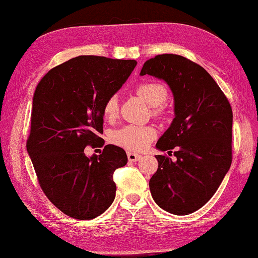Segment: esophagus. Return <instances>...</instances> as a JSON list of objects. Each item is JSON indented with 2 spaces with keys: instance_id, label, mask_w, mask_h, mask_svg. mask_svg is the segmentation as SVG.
Masks as SVG:
<instances>
[{
  "instance_id": "esophagus-1",
  "label": "esophagus",
  "mask_w": 258,
  "mask_h": 258,
  "mask_svg": "<svg viewBox=\"0 0 258 258\" xmlns=\"http://www.w3.org/2000/svg\"><path fill=\"white\" fill-rule=\"evenodd\" d=\"M127 156H128V160H129L130 162L138 161L140 158H141V155L136 154V153H131V152H128V153H127Z\"/></svg>"
}]
</instances>
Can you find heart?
<instances>
[{
    "label": "heart",
    "instance_id": "1",
    "mask_svg": "<svg viewBox=\"0 0 258 258\" xmlns=\"http://www.w3.org/2000/svg\"><path fill=\"white\" fill-rule=\"evenodd\" d=\"M137 92L151 106H154V114L160 115L162 107L160 106L168 98L166 86L159 82H144L137 86ZM103 115L106 119L112 120L118 115L119 99L116 95L108 96L103 103ZM156 136L154 128L148 126H135L127 124L119 129L114 130L110 140L115 145L121 146L128 151L141 152L152 143Z\"/></svg>",
    "mask_w": 258,
    "mask_h": 258
}]
</instances>
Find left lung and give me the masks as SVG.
<instances>
[{"label":"left lung","mask_w":258,"mask_h":258,"mask_svg":"<svg viewBox=\"0 0 258 258\" xmlns=\"http://www.w3.org/2000/svg\"><path fill=\"white\" fill-rule=\"evenodd\" d=\"M141 75L166 81L174 96L175 118L158 140V169L150 179L160 208L187 215L204 207L220 187L232 160V110L227 97L206 70L175 53L147 60ZM172 153V152H171Z\"/></svg>","instance_id":"1"}]
</instances>
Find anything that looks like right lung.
Segmentation results:
<instances>
[{"instance_id": "right-lung-1", "label": "right lung", "mask_w": 258, "mask_h": 258, "mask_svg": "<svg viewBox=\"0 0 258 258\" xmlns=\"http://www.w3.org/2000/svg\"><path fill=\"white\" fill-rule=\"evenodd\" d=\"M136 60L80 56L52 68L37 84L27 151L38 184L51 204L76 220H92L112 205L113 174L126 165L121 147H102L103 103L134 71Z\"/></svg>"}]
</instances>
